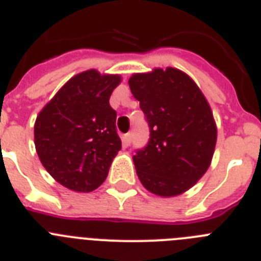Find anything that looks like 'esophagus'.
Masks as SVG:
<instances>
[{"instance_id":"1","label":"esophagus","mask_w":261,"mask_h":261,"mask_svg":"<svg viewBox=\"0 0 261 261\" xmlns=\"http://www.w3.org/2000/svg\"><path fill=\"white\" fill-rule=\"evenodd\" d=\"M130 142H132V135L130 133H126V135L123 136V145L125 147H128L129 145H130Z\"/></svg>"}]
</instances>
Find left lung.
Segmentation results:
<instances>
[{"instance_id":"8db88e82","label":"left lung","mask_w":261,"mask_h":261,"mask_svg":"<svg viewBox=\"0 0 261 261\" xmlns=\"http://www.w3.org/2000/svg\"><path fill=\"white\" fill-rule=\"evenodd\" d=\"M145 114L150 138L133 162L147 191L172 197L188 191L213 158L217 126L199 86L179 69H154L128 81Z\"/></svg>"}]
</instances>
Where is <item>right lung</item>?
<instances>
[{
  "label": "right lung",
  "instance_id": "add662e5",
  "mask_svg": "<svg viewBox=\"0 0 261 261\" xmlns=\"http://www.w3.org/2000/svg\"><path fill=\"white\" fill-rule=\"evenodd\" d=\"M117 74L82 71L66 82L39 112L34 126L41 165L60 184L75 192L96 190L121 149L116 111L110 96Z\"/></svg>",
  "mask_w": 261,
  "mask_h": 261
}]
</instances>
